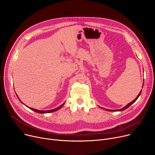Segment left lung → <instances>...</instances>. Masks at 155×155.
<instances>
[{
	"instance_id": "left-lung-1",
	"label": "left lung",
	"mask_w": 155,
	"mask_h": 155,
	"mask_svg": "<svg viewBox=\"0 0 155 155\" xmlns=\"http://www.w3.org/2000/svg\"><path fill=\"white\" fill-rule=\"evenodd\" d=\"M141 92H142V90L141 91V92H140V94H138V95L137 96V97H136V98L134 100V101H133L131 102H130V103H129L128 104H127L126 105V106L125 107H124L123 108H122V109H118V110H110V109H104V108H102L103 109H105V110H108V111H123V110H125V109H126L127 108H128L129 106H130V105H132L134 102H135L136 101V100L138 99V97H140V95H141Z\"/></svg>"
}]
</instances>
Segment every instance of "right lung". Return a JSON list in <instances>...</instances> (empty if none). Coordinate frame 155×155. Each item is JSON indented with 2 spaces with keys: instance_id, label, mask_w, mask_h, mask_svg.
Masks as SVG:
<instances>
[{
  "instance_id": "1",
  "label": "right lung",
  "mask_w": 155,
  "mask_h": 155,
  "mask_svg": "<svg viewBox=\"0 0 155 155\" xmlns=\"http://www.w3.org/2000/svg\"><path fill=\"white\" fill-rule=\"evenodd\" d=\"M16 95H17V94H16ZM18 96V95H17ZM18 98L19 99V100L20 101V99H19V97L18 96ZM21 103H22V102H21ZM23 104V103H22ZM64 104V102L63 104H61L60 106H59V107H56V108H55V109H51V110H37V109H33V108H31V107H28V108H29L30 109H31V110H32L33 111H35V112H38V113H40V114H45V113H49V112H54V111H56V110H58V109H61L63 106V105Z\"/></svg>"
}]
</instances>
